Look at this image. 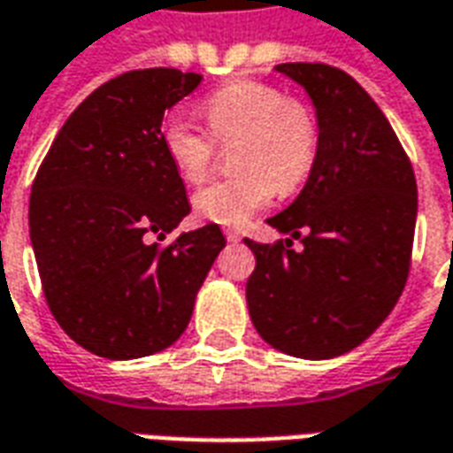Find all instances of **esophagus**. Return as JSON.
<instances>
[{
	"instance_id": "1",
	"label": "esophagus",
	"mask_w": 453,
	"mask_h": 453,
	"mask_svg": "<svg viewBox=\"0 0 453 453\" xmlns=\"http://www.w3.org/2000/svg\"><path fill=\"white\" fill-rule=\"evenodd\" d=\"M223 233H226L227 242H240V240H242V235H240V230H235V227H226Z\"/></svg>"
}]
</instances>
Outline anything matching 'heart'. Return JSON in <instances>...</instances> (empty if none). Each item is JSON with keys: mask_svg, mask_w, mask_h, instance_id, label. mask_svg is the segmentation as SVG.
Instances as JSON below:
<instances>
[{"mask_svg": "<svg viewBox=\"0 0 453 453\" xmlns=\"http://www.w3.org/2000/svg\"><path fill=\"white\" fill-rule=\"evenodd\" d=\"M220 145L237 142L233 177L216 179L194 194L201 218L220 226H245L279 194H294L313 174L320 155L315 111L276 84L240 80L220 87L201 104ZM162 148L188 184H198L216 162L218 145L181 113L162 123Z\"/></svg>", "mask_w": 453, "mask_h": 453, "instance_id": "obj_1", "label": "heart"}]
</instances>
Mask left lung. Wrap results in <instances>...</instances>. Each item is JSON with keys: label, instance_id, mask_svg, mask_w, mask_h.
<instances>
[{"label": "left lung", "instance_id": "1", "mask_svg": "<svg viewBox=\"0 0 453 453\" xmlns=\"http://www.w3.org/2000/svg\"><path fill=\"white\" fill-rule=\"evenodd\" d=\"M320 123V155L291 206L269 226L301 239L262 245L247 308L262 340L301 359H333L379 327L405 288L418 216L410 157L376 102L340 67L284 63Z\"/></svg>", "mask_w": 453, "mask_h": 453}]
</instances>
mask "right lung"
<instances>
[{
    "label": "right lung",
    "instance_id": "right-lung-1",
    "mask_svg": "<svg viewBox=\"0 0 453 453\" xmlns=\"http://www.w3.org/2000/svg\"><path fill=\"white\" fill-rule=\"evenodd\" d=\"M201 80L150 67L104 82L65 120L34 179L28 227L48 308L104 359L174 344L226 247L216 223L169 245L152 240H165L191 211L159 126Z\"/></svg>",
    "mask_w": 453,
    "mask_h": 453
}]
</instances>
